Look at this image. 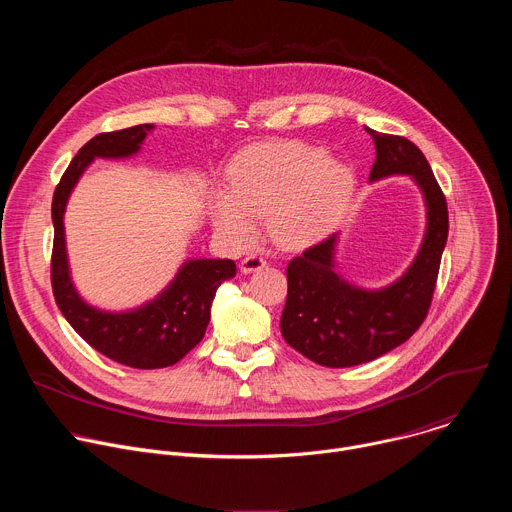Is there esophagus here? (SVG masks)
<instances>
[{"instance_id": "obj_1", "label": "esophagus", "mask_w": 512, "mask_h": 512, "mask_svg": "<svg viewBox=\"0 0 512 512\" xmlns=\"http://www.w3.org/2000/svg\"><path fill=\"white\" fill-rule=\"evenodd\" d=\"M267 265V261L259 255H247L243 261H241V271L247 275V273H255L259 269H263Z\"/></svg>"}]
</instances>
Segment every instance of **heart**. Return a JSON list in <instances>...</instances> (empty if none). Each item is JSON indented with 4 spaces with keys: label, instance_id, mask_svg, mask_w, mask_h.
<instances>
[{
    "label": "heart",
    "instance_id": "heart-1",
    "mask_svg": "<svg viewBox=\"0 0 512 512\" xmlns=\"http://www.w3.org/2000/svg\"><path fill=\"white\" fill-rule=\"evenodd\" d=\"M227 178L229 188L210 194V218L231 245L253 239L257 216H267L277 245L310 247L336 227L354 190L344 164L304 141L249 145L231 160Z\"/></svg>",
    "mask_w": 512,
    "mask_h": 512
}]
</instances>
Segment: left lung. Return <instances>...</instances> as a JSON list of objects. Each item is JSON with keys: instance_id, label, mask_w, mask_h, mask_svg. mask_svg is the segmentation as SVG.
Returning a JSON list of instances; mask_svg holds the SVG:
<instances>
[{"instance_id": "1", "label": "left lung", "mask_w": 512, "mask_h": 512, "mask_svg": "<svg viewBox=\"0 0 512 512\" xmlns=\"http://www.w3.org/2000/svg\"><path fill=\"white\" fill-rule=\"evenodd\" d=\"M364 129L377 150L369 180L411 176L425 198L427 227L409 269L383 289H360L334 271L336 235L289 261L281 334L330 369L375 360L413 336L429 312L448 241V202L421 150L401 135Z\"/></svg>"}]
</instances>
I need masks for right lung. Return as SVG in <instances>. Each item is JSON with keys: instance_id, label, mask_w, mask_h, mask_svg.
Returning a JSON list of instances; mask_svg holds the SVG:
<instances>
[{"instance_id": "right-lung-1", "label": "right lung", "mask_w": 512, "mask_h": 512, "mask_svg": "<svg viewBox=\"0 0 512 512\" xmlns=\"http://www.w3.org/2000/svg\"><path fill=\"white\" fill-rule=\"evenodd\" d=\"M152 129L154 125L145 123L99 133L72 158L52 198L54 245L50 263L54 300L75 332L107 358L131 369L148 371L172 367L202 340L216 289L223 281L235 277V261H186L156 300L131 312H103L89 306L72 285L62 218L72 188L95 158L119 160L137 154Z\"/></svg>"}]
</instances>
